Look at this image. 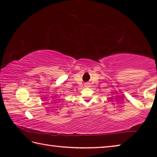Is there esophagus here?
<instances>
[{"label": "esophagus", "mask_w": 157, "mask_h": 157, "mask_svg": "<svg viewBox=\"0 0 157 157\" xmlns=\"http://www.w3.org/2000/svg\"><path fill=\"white\" fill-rule=\"evenodd\" d=\"M84 85H85V86H88V85H89V84H88V83H85Z\"/></svg>", "instance_id": "1"}]
</instances>
